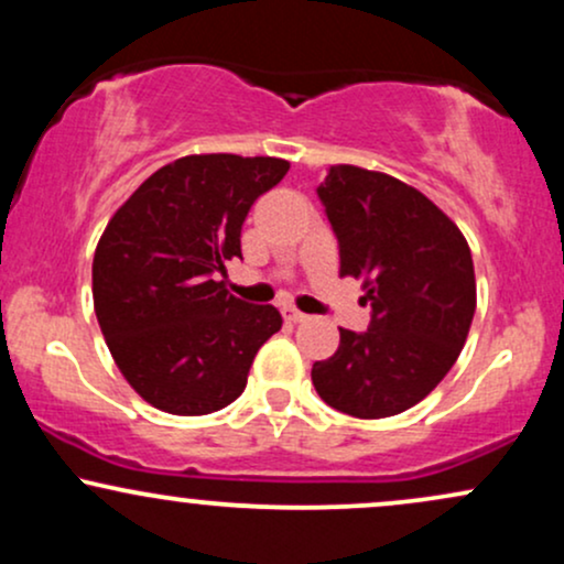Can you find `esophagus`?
<instances>
[{
    "mask_svg": "<svg viewBox=\"0 0 564 564\" xmlns=\"http://www.w3.org/2000/svg\"><path fill=\"white\" fill-rule=\"evenodd\" d=\"M283 315H286V321H291V323L307 321V315L300 313V310H296V307H286V310H283Z\"/></svg>",
    "mask_w": 564,
    "mask_h": 564,
    "instance_id": "esophagus-1",
    "label": "esophagus"
}]
</instances>
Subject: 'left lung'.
<instances>
[{"instance_id":"1","label":"left lung","mask_w":564,"mask_h":564,"mask_svg":"<svg viewBox=\"0 0 564 564\" xmlns=\"http://www.w3.org/2000/svg\"><path fill=\"white\" fill-rule=\"evenodd\" d=\"M318 198L339 243V275L364 278L368 332L339 328L313 366L328 405L384 419L424 400L456 364L475 318L471 251L416 187L360 166H332Z\"/></svg>"}]
</instances>
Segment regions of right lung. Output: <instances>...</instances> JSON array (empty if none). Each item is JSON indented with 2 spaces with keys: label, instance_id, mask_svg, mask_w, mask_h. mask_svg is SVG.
<instances>
[{
  "label": "right lung",
  "instance_id": "right-lung-1",
  "mask_svg": "<svg viewBox=\"0 0 564 564\" xmlns=\"http://www.w3.org/2000/svg\"><path fill=\"white\" fill-rule=\"evenodd\" d=\"M289 161L206 153L161 166L111 217L93 262L100 332L142 400L204 416L243 392L254 355L275 332L273 304L228 294L219 275L241 257L251 204Z\"/></svg>",
  "mask_w": 564,
  "mask_h": 564
}]
</instances>
